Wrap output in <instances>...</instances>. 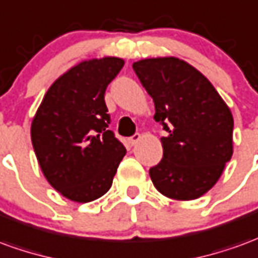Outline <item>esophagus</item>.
<instances>
[{"instance_id":"obj_1","label":"esophagus","mask_w":258,"mask_h":258,"mask_svg":"<svg viewBox=\"0 0 258 258\" xmlns=\"http://www.w3.org/2000/svg\"><path fill=\"white\" fill-rule=\"evenodd\" d=\"M140 140H141V135L134 134L133 137H130V138H128V144H130V145H135V144L140 141Z\"/></svg>"}]
</instances>
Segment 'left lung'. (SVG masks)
I'll list each match as a JSON object with an SVG mask.
<instances>
[{
  "label": "left lung",
  "instance_id": "8db88e82",
  "mask_svg": "<svg viewBox=\"0 0 258 258\" xmlns=\"http://www.w3.org/2000/svg\"><path fill=\"white\" fill-rule=\"evenodd\" d=\"M154 99V118L163 125V158L149 169L156 190L173 200L204 196L233 154V116L208 79L176 57L133 64Z\"/></svg>",
  "mask_w": 258,
  "mask_h": 258
}]
</instances>
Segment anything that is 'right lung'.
I'll use <instances>...</instances> for the list:
<instances>
[{
  "label": "right lung",
  "mask_w": 258,
  "mask_h": 258,
  "mask_svg": "<svg viewBox=\"0 0 258 258\" xmlns=\"http://www.w3.org/2000/svg\"><path fill=\"white\" fill-rule=\"evenodd\" d=\"M124 60L81 61L48 88L30 137L44 177L71 201L89 203L109 191L125 148L107 130L104 92Z\"/></svg>",
  "instance_id": "right-lung-1"
}]
</instances>
